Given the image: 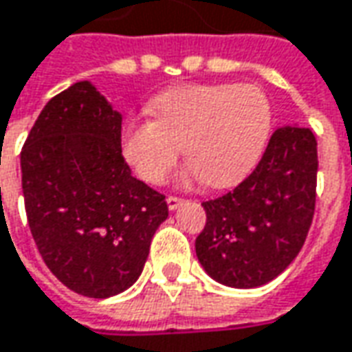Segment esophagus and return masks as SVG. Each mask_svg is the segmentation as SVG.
<instances>
[{
    "mask_svg": "<svg viewBox=\"0 0 352 352\" xmlns=\"http://www.w3.org/2000/svg\"><path fill=\"white\" fill-rule=\"evenodd\" d=\"M166 202L169 210H177V208L183 204V200H181V198H177V196H167Z\"/></svg>",
    "mask_w": 352,
    "mask_h": 352,
    "instance_id": "1",
    "label": "esophagus"
}]
</instances>
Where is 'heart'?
<instances>
[{
	"label": "heart",
	"instance_id": "obj_1",
	"mask_svg": "<svg viewBox=\"0 0 352 352\" xmlns=\"http://www.w3.org/2000/svg\"><path fill=\"white\" fill-rule=\"evenodd\" d=\"M154 119L129 121L121 150L144 183L160 185L181 148L188 166L183 181L214 188L236 183L262 156L274 125L267 96L254 85H185L150 102Z\"/></svg>",
	"mask_w": 352,
	"mask_h": 352
}]
</instances>
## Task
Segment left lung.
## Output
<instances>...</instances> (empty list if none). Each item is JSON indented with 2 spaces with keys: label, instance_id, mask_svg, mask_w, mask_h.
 Wrapping results in <instances>:
<instances>
[{
  "label": "left lung",
  "instance_id": "8db88e82",
  "mask_svg": "<svg viewBox=\"0 0 352 352\" xmlns=\"http://www.w3.org/2000/svg\"><path fill=\"white\" fill-rule=\"evenodd\" d=\"M316 138L305 126L272 135L256 169L231 192L208 200L196 256L217 283L266 285L305 245L316 206Z\"/></svg>",
  "mask_w": 352,
  "mask_h": 352
}]
</instances>
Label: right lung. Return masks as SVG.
I'll use <instances>...</instances> for the list:
<instances>
[{
    "instance_id": "add662e5",
    "label": "right lung",
    "mask_w": 352,
    "mask_h": 352,
    "mask_svg": "<svg viewBox=\"0 0 352 352\" xmlns=\"http://www.w3.org/2000/svg\"><path fill=\"white\" fill-rule=\"evenodd\" d=\"M121 121L92 82L54 96L21 152L26 217L50 272L90 298L119 295L142 274L166 196L131 175Z\"/></svg>"
}]
</instances>
